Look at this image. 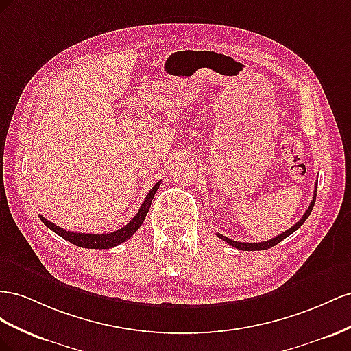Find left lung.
Returning a JSON list of instances; mask_svg holds the SVG:
<instances>
[{"mask_svg":"<svg viewBox=\"0 0 351 351\" xmlns=\"http://www.w3.org/2000/svg\"><path fill=\"white\" fill-rule=\"evenodd\" d=\"M316 189H317V186H315V194H313V198H312V202H310V206H308V208L306 210V213L303 215V217L300 219L298 222H297L294 226L289 228L288 231L282 232L281 235H278V237H275V238H272V239H267V241H263V243H239V241H234V239L228 238V237H223L222 234H216V235H217L220 239H223L225 243L231 244L232 247H235V248H238V250H244V252H256V250H267V248H272L274 245H276V244L281 243L282 239H285L288 235H291L293 232H295L297 229L306 222L307 217L310 216V213H312L313 206H315V202H316Z\"/></svg>","mask_w":351,"mask_h":351,"instance_id":"8db88e82","label":"left lung"}]
</instances>
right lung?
I'll use <instances>...</instances> for the list:
<instances>
[{
  "instance_id": "obj_1",
  "label": "right lung",
  "mask_w": 351,
  "mask_h": 351,
  "mask_svg": "<svg viewBox=\"0 0 351 351\" xmlns=\"http://www.w3.org/2000/svg\"><path fill=\"white\" fill-rule=\"evenodd\" d=\"M160 186V182H157L152 189H149L148 195L145 197L144 203L139 207L138 213L131 219V222L128 225H125L123 228L117 229L114 232H108V234H82V232H73V231H66V229L60 228L57 225H54L53 222H49L45 217H43L39 215V219L43 220V223L51 229L53 232H56L57 235H60L62 238H64L66 241L72 243L77 247H82V248H112L116 247L119 244L125 243L126 239L131 238L135 232L136 229H139V226L143 225L144 219L148 213L149 207H152V202L154 198V194L157 191V188Z\"/></svg>"
}]
</instances>
